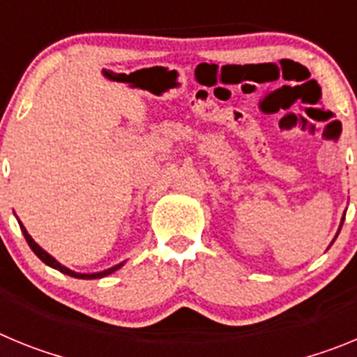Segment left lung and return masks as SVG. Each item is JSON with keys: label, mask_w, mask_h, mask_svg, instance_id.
Returning <instances> with one entry per match:
<instances>
[{"label": "left lung", "mask_w": 357, "mask_h": 357, "mask_svg": "<svg viewBox=\"0 0 357 357\" xmlns=\"http://www.w3.org/2000/svg\"><path fill=\"white\" fill-rule=\"evenodd\" d=\"M343 220H345V216H343V218H342V225H343ZM342 225H340V229H342ZM336 236H338V234H336Z\"/></svg>", "instance_id": "1"}]
</instances>
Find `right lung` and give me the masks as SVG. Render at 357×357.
<instances>
[{
	"instance_id": "obj_1",
	"label": "right lung",
	"mask_w": 357,
	"mask_h": 357,
	"mask_svg": "<svg viewBox=\"0 0 357 357\" xmlns=\"http://www.w3.org/2000/svg\"><path fill=\"white\" fill-rule=\"evenodd\" d=\"M19 227H21V230H23L24 239H26V243H28V245H30L31 250H33V254H36L37 257H39V259L43 261V263H46V264H48V266L55 268V270H59V272L66 273V275H69V277H77V279H102V277L110 275V273H114L116 270H119V268L123 266V263H119V264H116V266L109 268V270H103V272H98V273H77V272H73V270H69V268L62 266V264L59 263V261H56L55 257H52V255H50L48 252L43 250V248H40L39 245H37V243L33 241V239H31V236L28 234L26 229H24V227H23V223L19 222Z\"/></svg>"
}]
</instances>
